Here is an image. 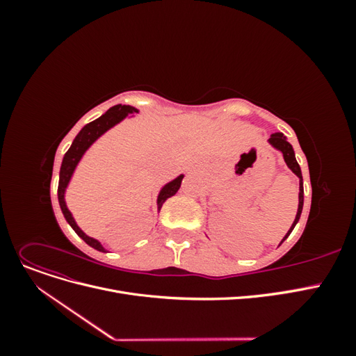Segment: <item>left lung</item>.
<instances>
[{
    "label": "left lung",
    "mask_w": 356,
    "mask_h": 356,
    "mask_svg": "<svg viewBox=\"0 0 356 356\" xmlns=\"http://www.w3.org/2000/svg\"><path fill=\"white\" fill-rule=\"evenodd\" d=\"M267 143H268V145H270L273 149H276L277 153H281L282 156H284V160H285V163H286V166L294 172V175H297L298 177V184H300V187H298V208H297V213H296V218H294V221H293V225H291L289 227V230L286 232V234L284 236V239L281 241V243L288 238V236L291 234V232L294 230V227H296V224L298 222V220H300V215H301V211H303V202H305V190H303V175H301V169H300V166H298V163H297V159H296V153H294V148H293V145H291L289 143H288V139H286V136L284 135V134H281V132H275V134H272L270 135V138L267 139ZM279 243V245H281Z\"/></svg>",
    "instance_id": "1"
}]
</instances>
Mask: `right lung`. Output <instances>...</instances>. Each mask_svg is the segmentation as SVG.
I'll return each mask as SVG.
<instances>
[{
	"label": "right lung",
	"mask_w": 356,
	"mask_h": 356,
	"mask_svg": "<svg viewBox=\"0 0 356 356\" xmlns=\"http://www.w3.org/2000/svg\"><path fill=\"white\" fill-rule=\"evenodd\" d=\"M136 113H139L135 106L131 105H115L113 108H110L105 114H102L99 118L90 122L89 124H86L81 131L79 132V135L74 138V141L70 147L68 152L63 156L62 165H60V170H59V186H58V199H59V207L60 211L65 217L67 222L71 225L72 230L77 233L80 238L88 243L89 246L95 248L96 251L101 252H106V250L104 248V245L95 238H90V236L86 234L80 227L77 221L74 220L71 211L68 209V204L65 200V195H67V188L70 186V182L75 174V169L80 165L81 159L84 157V154L89 152V148L98 141V139L113 129L114 126H117L118 123H122L124 118H132ZM184 178V174L178 175L177 178L170 179L169 182L160 188L159 195H157V212L163 207V203L175 195V193L179 190L181 187V181Z\"/></svg>",
	"instance_id": "right-lung-1"
}]
</instances>
